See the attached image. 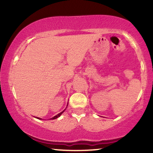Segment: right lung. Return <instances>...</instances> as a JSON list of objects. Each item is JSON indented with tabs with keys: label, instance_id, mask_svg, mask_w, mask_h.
Wrapping results in <instances>:
<instances>
[{
	"label": "right lung",
	"instance_id": "1",
	"mask_svg": "<svg viewBox=\"0 0 153 153\" xmlns=\"http://www.w3.org/2000/svg\"><path fill=\"white\" fill-rule=\"evenodd\" d=\"M65 110H64V111H62V112H60V114H58V115H56V116H54V117H53V118H51V120H53V119H56V118H58V117H60V115H61V114H62V113H63V112L65 111ZM36 118H37V119H41L40 118H37V117H36Z\"/></svg>",
	"mask_w": 153,
	"mask_h": 153
}]
</instances>
